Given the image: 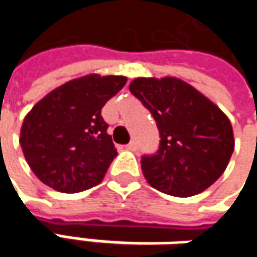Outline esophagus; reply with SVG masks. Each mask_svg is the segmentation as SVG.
<instances>
[{
	"mask_svg": "<svg viewBox=\"0 0 257 257\" xmlns=\"http://www.w3.org/2000/svg\"><path fill=\"white\" fill-rule=\"evenodd\" d=\"M125 149H126V150H131V152H135L138 147H137V143H135V141H131L129 144H126V146H125Z\"/></svg>",
	"mask_w": 257,
	"mask_h": 257,
	"instance_id": "obj_1",
	"label": "esophagus"
}]
</instances>
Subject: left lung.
I'll list each match as a JSON object with an SVG mask.
<instances>
[{
  "label": "left lung",
  "mask_w": 257,
  "mask_h": 257,
  "mask_svg": "<svg viewBox=\"0 0 257 257\" xmlns=\"http://www.w3.org/2000/svg\"><path fill=\"white\" fill-rule=\"evenodd\" d=\"M129 90L150 110L161 135L158 153L141 159L147 183L179 198L208 189L225 173L235 147L228 116L181 78H134Z\"/></svg>",
  "instance_id": "obj_1"
}]
</instances>
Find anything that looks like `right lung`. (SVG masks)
Masks as SVG:
<instances>
[{"label":"right lung","instance_id":"1","mask_svg":"<svg viewBox=\"0 0 257 257\" xmlns=\"http://www.w3.org/2000/svg\"><path fill=\"white\" fill-rule=\"evenodd\" d=\"M126 80L99 74L73 78L31 108L19 143L40 181L62 193H77L102 181L117 150L101 108Z\"/></svg>","mask_w":257,"mask_h":257}]
</instances>
